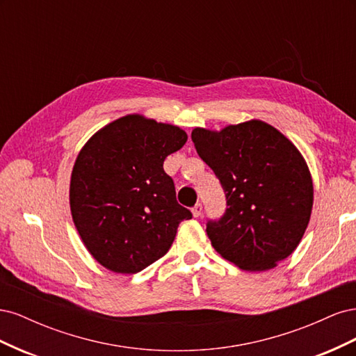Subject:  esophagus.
I'll return each instance as SVG.
<instances>
[{
    "mask_svg": "<svg viewBox=\"0 0 356 356\" xmlns=\"http://www.w3.org/2000/svg\"><path fill=\"white\" fill-rule=\"evenodd\" d=\"M191 213H193V217H200V213H202V204L200 203H196L195 207L191 208Z\"/></svg>",
    "mask_w": 356,
    "mask_h": 356,
    "instance_id": "1",
    "label": "esophagus"
}]
</instances>
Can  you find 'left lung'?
<instances>
[{
  "label": "left lung",
  "mask_w": 356,
  "mask_h": 356,
  "mask_svg": "<svg viewBox=\"0 0 356 356\" xmlns=\"http://www.w3.org/2000/svg\"><path fill=\"white\" fill-rule=\"evenodd\" d=\"M196 152L220 179L227 209L207 233L222 258L242 270L264 272L296 251L314 207L305 157L276 127L261 120L221 131L195 127Z\"/></svg>",
  "instance_id": "8db88e82"
}]
</instances>
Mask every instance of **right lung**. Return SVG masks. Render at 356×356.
<instances>
[{
    "label": "right lung",
    "instance_id": "right-lung-1",
    "mask_svg": "<svg viewBox=\"0 0 356 356\" xmlns=\"http://www.w3.org/2000/svg\"><path fill=\"white\" fill-rule=\"evenodd\" d=\"M187 143L181 127L127 114L99 129L75 159L72 221L90 255L114 273L141 272L163 257L191 212L177 202L165 159Z\"/></svg>",
    "mask_w": 356,
    "mask_h": 356
}]
</instances>
